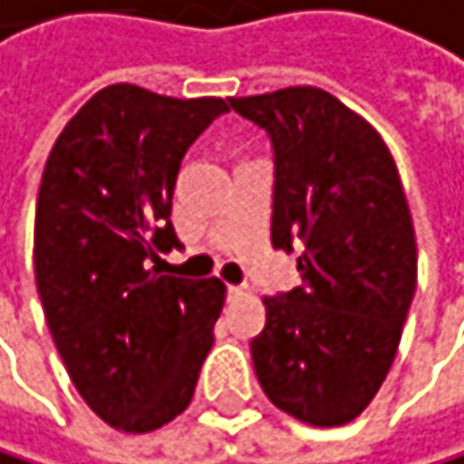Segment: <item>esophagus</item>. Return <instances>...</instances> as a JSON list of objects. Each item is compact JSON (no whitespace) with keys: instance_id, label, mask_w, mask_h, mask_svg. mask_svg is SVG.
<instances>
[{"instance_id":"obj_1","label":"esophagus","mask_w":464,"mask_h":464,"mask_svg":"<svg viewBox=\"0 0 464 464\" xmlns=\"http://www.w3.org/2000/svg\"><path fill=\"white\" fill-rule=\"evenodd\" d=\"M239 295H245V286H239V284L227 286V297H239Z\"/></svg>"}]
</instances>
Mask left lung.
I'll return each instance as SVG.
<instances>
[{
  "label": "left lung",
  "instance_id": "8db88e82",
  "mask_svg": "<svg viewBox=\"0 0 464 464\" xmlns=\"http://www.w3.org/2000/svg\"><path fill=\"white\" fill-rule=\"evenodd\" d=\"M273 144V247L300 286L264 300L250 340L261 390L309 426L351 423L379 392L415 297L418 247L392 158L312 85L227 100Z\"/></svg>",
  "mask_w": 464,
  "mask_h": 464
}]
</instances>
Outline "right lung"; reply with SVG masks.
Segmentation results:
<instances>
[{"mask_svg": "<svg viewBox=\"0 0 464 464\" xmlns=\"http://www.w3.org/2000/svg\"><path fill=\"white\" fill-rule=\"evenodd\" d=\"M227 113L119 82L88 100L49 152L35 208V284L82 401L144 434L188 406L225 303L217 278L161 276L183 242L172 194L183 155Z\"/></svg>", "mask_w": 464, "mask_h": 464, "instance_id": "add662e5", "label": "right lung"}]
</instances>
